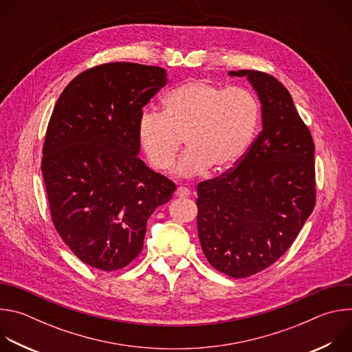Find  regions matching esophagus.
I'll use <instances>...</instances> for the list:
<instances>
[{"mask_svg": "<svg viewBox=\"0 0 352 352\" xmlns=\"http://www.w3.org/2000/svg\"><path fill=\"white\" fill-rule=\"evenodd\" d=\"M175 195L178 197H188L190 195V190L188 188H185V186H178L177 190H175Z\"/></svg>", "mask_w": 352, "mask_h": 352, "instance_id": "esophagus-1", "label": "esophagus"}]
</instances>
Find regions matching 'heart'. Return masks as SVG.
Instances as JSON below:
<instances>
[{"mask_svg":"<svg viewBox=\"0 0 352 352\" xmlns=\"http://www.w3.org/2000/svg\"><path fill=\"white\" fill-rule=\"evenodd\" d=\"M163 114L144 111L138 124L139 142L150 164L173 167L182 139L188 150L177 166L185 178L234 167L252 144L259 121L258 97L245 87H220L190 80L163 100Z\"/></svg>","mask_w":352,"mask_h":352,"instance_id":"obj_1","label":"heart"}]
</instances>
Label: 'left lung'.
<instances>
[{
  "label": "left lung",
  "instance_id": "1",
  "mask_svg": "<svg viewBox=\"0 0 352 352\" xmlns=\"http://www.w3.org/2000/svg\"><path fill=\"white\" fill-rule=\"evenodd\" d=\"M246 76L262 103V131L245 156L197 185V234L208 262L243 278L278 261L316 202L315 143L289 91L261 71Z\"/></svg>",
  "mask_w": 352,
  "mask_h": 352
}]
</instances>
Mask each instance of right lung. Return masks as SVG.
Masks as SVG:
<instances>
[{"label": "right lung", "mask_w": 352, "mask_h": 352, "mask_svg": "<svg viewBox=\"0 0 352 352\" xmlns=\"http://www.w3.org/2000/svg\"><path fill=\"white\" fill-rule=\"evenodd\" d=\"M160 67L109 63L61 93L41 159L53 224L86 265L113 272L143 249L147 220L175 184L139 157L143 107L167 83Z\"/></svg>", "instance_id": "right-lung-1"}]
</instances>
